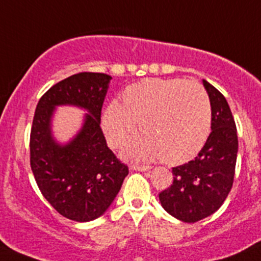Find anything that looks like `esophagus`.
Wrapping results in <instances>:
<instances>
[{
	"label": "esophagus",
	"mask_w": 261,
	"mask_h": 261,
	"mask_svg": "<svg viewBox=\"0 0 261 261\" xmlns=\"http://www.w3.org/2000/svg\"><path fill=\"white\" fill-rule=\"evenodd\" d=\"M130 169L138 170V172H146V170L150 169V166H147V165H138V164H133V165H130Z\"/></svg>",
	"instance_id": "34e87169"
}]
</instances>
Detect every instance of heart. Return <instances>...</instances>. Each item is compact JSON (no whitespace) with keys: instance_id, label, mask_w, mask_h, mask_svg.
Masks as SVG:
<instances>
[{"instance_id":"b5f03b06","label":"heart","mask_w":261,"mask_h":261,"mask_svg":"<svg viewBox=\"0 0 261 261\" xmlns=\"http://www.w3.org/2000/svg\"><path fill=\"white\" fill-rule=\"evenodd\" d=\"M140 123L145 137L129 151L141 159L182 164L195 158L212 129V105L202 86L182 78H148L126 87L123 103L111 101L102 129L113 147L124 145Z\"/></svg>"}]
</instances>
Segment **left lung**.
<instances>
[{
  "label": "left lung",
  "instance_id": "1",
  "mask_svg": "<svg viewBox=\"0 0 261 261\" xmlns=\"http://www.w3.org/2000/svg\"><path fill=\"white\" fill-rule=\"evenodd\" d=\"M212 105V133L193 160L173 168V183L159 193L164 209L177 219L195 223L217 212L234 179L238 140L224 96L203 81Z\"/></svg>",
  "mask_w": 261,
  "mask_h": 261
}]
</instances>
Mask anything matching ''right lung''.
Wrapping results in <instances>:
<instances>
[{
  "label": "right lung",
  "mask_w": 261,
  "mask_h": 261,
  "mask_svg": "<svg viewBox=\"0 0 261 261\" xmlns=\"http://www.w3.org/2000/svg\"><path fill=\"white\" fill-rule=\"evenodd\" d=\"M111 76L74 74L54 84L39 98L31 129V168L43 197L59 214L75 222L97 219L118 195L128 166L108 147L101 129V110ZM87 108L85 125L69 145H56L49 121L58 105Z\"/></svg>",
  "instance_id": "obj_1"
}]
</instances>
